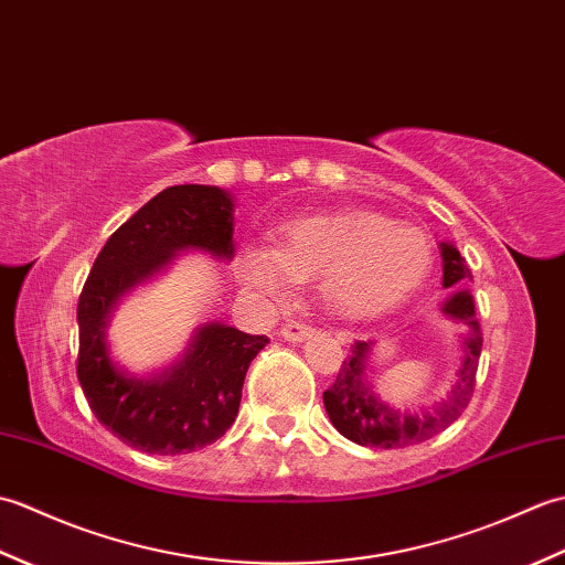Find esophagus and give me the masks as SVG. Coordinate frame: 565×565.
Masks as SVG:
<instances>
[{
	"instance_id": "esophagus-1",
	"label": "esophagus",
	"mask_w": 565,
	"mask_h": 565,
	"mask_svg": "<svg viewBox=\"0 0 565 565\" xmlns=\"http://www.w3.org/2000/svg\"><path fill=\"white\" fill-rule=\"evenodd\" d=\"M313 332H316V330L310 328V326H303V322L291 320V322H286V326L281 328V338H284L286 342H303V340H308Z\"/></svg>"
}]
</instances>
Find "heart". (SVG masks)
<instances>
[{
	"instance_id": "1",
	"label": "heart",
	"mask_w": 565,
	"mask_h": 565,
	"mask_svg": "<svg viewBox=\"0 0 565 565\" xmlns=\"http://www.w3.org/2000/svg\"><path fill=\"white\" fill-rule=\"evenodd\" d=\"M427 233L371 211L308 215L281 243L249 245L239 279L252 294L279 298L298 279H316L322 303L347 318L376 316L411 296L431 269Z\"/></svg>"
}]
</instances>
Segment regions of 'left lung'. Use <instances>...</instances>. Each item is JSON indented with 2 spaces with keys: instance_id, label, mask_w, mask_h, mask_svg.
I'll use <instances>...</instances> for the list:
<instances>
[{
  "instance_id": "left-lung-1",
  "label": "left lung",
  "mask_w": 565,
  "mask_h": 565,
  "mask_svg": "<svg viewBox=\"0 0 565 565\" xmlns=\"http://www.w3.org/2000/svg\"><path fill=\"white\" fill-rule=\"evenodd\" d=\"M441 269L444 289H459L447 303H444L441 310L451 320L468 326V332L463 334V362L459 374H456L451 393L447 395V401H441L439 405L431 407V411H393L391 405L379 401V395L366 381V362L371 344L374 342L356 340L350 347L352 354L347 356L340 366L338 379H334L332 386L322 393V401H326V411L332 419V425L350 441L376 449L411 447V444H419L439 435L441 429H447L454 419H459V415L466 411L468 401H471L483 338L476 320L473 298L466 289L463 292L460 289L468 281H473V276L466 259L451 243H441Z\"/></svg>"
}]
</instances>
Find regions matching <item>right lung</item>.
Segmentation results:
<instances>
[{"mask_svg":"<svg viewBox=\"0 0 565 565\" xmlns=\"http://www.w3.org/2000/svg\"><path fill=\"white\" fill-rule=\"evenodd\" d=\"M182 249L231 259L233 199L218 186L179 184L160 191L106 239L77 303V379L92 413L128 447L189 454L221 439L237 417L243 383L267 334L211 322L199 328L182 362L152 379L114 364L106 326L118 298L158 274Z\"/></svg>","mask_w":565,"mask_h":565,"instance_id":"obj_1","label":"right lung"}]
</instances>
